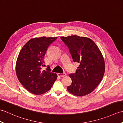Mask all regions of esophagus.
Segmentation results:
<instances>
[{
	"instance_id": "esophagus-1",
	"label": "esophagus",
	"mask_w": 123,
	"mask_h": 123,
	"mask_svg": "<svg viewBox=\"0 0 123 123\" xmlns=\"http://www.w3.org/2000/svg\"><path fill=\"white\" fill-rule=\"evenodd\" d=\"M66 74H65V73H63V74H60V73H58V74H57V75L59 77H63L66 76Z\"/></svg>"
}]
</instances>
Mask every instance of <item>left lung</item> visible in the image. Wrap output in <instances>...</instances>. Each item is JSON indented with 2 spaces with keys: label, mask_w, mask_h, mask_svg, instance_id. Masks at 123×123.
Returning <instances> with one entry per match:
<instances>
[{
  "label": "left lung",
  "mask_w": 123,
  "mask_h": 123,
  "mask_svg": "<svg viewBox=\"0 0 123 123\" xmlns=\"http://www.w3.org/2000/svg\"><path fill=\"white\" fill-rule=\"evenodd\" d=\"M68 47L73 60L79 63L75 74H70V93L83 96L91 93L103 79L105 64L103 54L90 38L77 35L60 37Z\"/></svg>",
  "instance_id": "1"
}]
</instances>
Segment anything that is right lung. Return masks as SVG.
Instances as JSON below:
<instances>
[{"mask_svg":"<svg viewBox=\"0 0 123 123\" xmlns=\"http://www.w3.org/2000/svg\"><path fill=\"white\" fill-rule=\"evenodd\" d=\"M57 37H35L31 39L20 50L16 63L18 80L29 92L41 95L49 91L57 78L48 66L43 70L44 57L49 45Z\"/></svg>","mask_w":123,"mask_h":123,"instance_id":"right-lung-1","label":"right lung"}]
</instances>
